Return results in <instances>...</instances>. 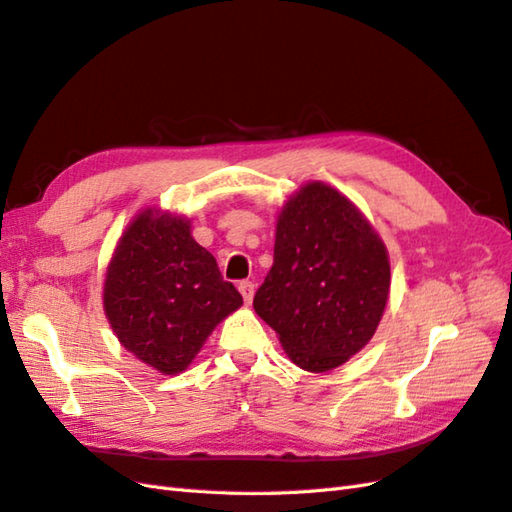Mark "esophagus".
<instances>
[{
  "instance_id": "esophagus-1",
  "label": "esophagus",
  "mask_w": 512,
  "mask_h": 512,
  "mask_svg": "<svg viewBox=\"0 0 512 512\" xmlns=\"http://www.w3.org/2000/svg\"><path fill=\"white\" fill-rule=\"evenodd\" d=\"M237 288H240L246 303L253 301V294H255V283L253 281H240V285H237Z\"/></svg>"
}]
</instances>
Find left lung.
Listing matches in <instances>:
<instances>
[{
  "instance_id": "obj_1",
  "label": "left lung",
  "mask_w": 512,
  "mask_h": 512,
  "mask_svg": "<svg viewBox=\"0 0 512 512\" xmlns=\"http://www.w3.org/2000/svg\"><path fill=\"white\" fill-rule=\"evenodd\" d=\"M388 290V255L371 224L334 187L310 183L281 211L275 264L253 307L296 366L325 373L373 338Z\"/></svg>"
}]
</instances>
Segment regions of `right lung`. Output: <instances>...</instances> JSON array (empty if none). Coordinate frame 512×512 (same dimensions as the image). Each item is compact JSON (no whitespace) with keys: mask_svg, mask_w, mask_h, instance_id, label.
Listing matches in <instances>:
<instances>
[{"mask_svg":"<svg viewBox=\"0 0 512 512\" xmlns=\"http://www.w3.org/2000/svg\"><path fill=\"white\" fill-rule=\"evenodd\" d=\"M242 305L189 222L148 209L122 235L104 283V312L124 347L165 375L187 368L222 318Z\"/></svg>","mask_w":512,"mask_h":512,"instance_id":"add662e5","label":"right lung"}]
</instances>
